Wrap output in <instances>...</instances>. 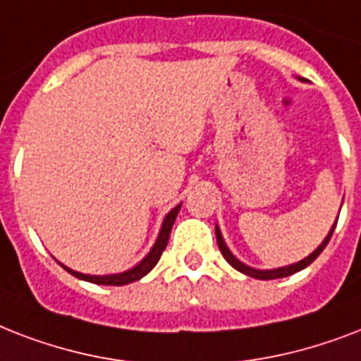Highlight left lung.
I'll use <instances>...</instances> for the list:
<instances>
[{
	"label": "left lung",
	"instance_id": "obj_1",
	"mask_svg": "<svg viewBox=\"0 0 361 361\" xmlns=\"http://www.w3.org/2000/svg\"><path fill=\"white\" fill-rule=\"evenodd\" d=\"M339 219V217H337ZM337 225V221H336ZM336 225L331 226V231L328 232V236L324 238V241L320 243L317 249H314L309 257H305L303 260H300V262L296 264H290V266H283V268H275V269H257V268H251V266H247V264L240 262L234 255L231 252V249L226 247L225 240H223V236H221V231L219 226H215V236H217V245H219L221 252H223V257H225V260L228 264H231L232 268H236L238 271H241V274L249 275V277H255V279H262V281H268V279H279V277H288V275L296 274V271H300V269L307 268L309 264L313 262L314 258L319 257L320 252L324 251V247L328 245V241H330L331 234H334V231H336Z\"/></svg>",
	"mask_w": 361,
	"mask_h": 361
}]
</instances>
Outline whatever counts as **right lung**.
Returning <instances> with one entry per match:
<instances>
[{
	"label": "right lung",
	"instance_id": "add662e5",
	"mask_svg": "<svg viewBox=\"0 0 361 361\" xmlns=\"http://www.w3.org/2000/svg\"><path fill=\"white\" fill-rule=\"evenodd\" d=\"M181 204H178L176 208H172L166 214L163 221V226H161V232H159L157 240L153 243L152 251L147 252L146 257L142 258L140 262L136 264L135 268L127 269L123 274H112V275H87V274H80V271H75V269L67 268L63 266V269H67L71 275H75L78 279L82 281H90V283H95V285H112V286H121V285H129V283H135V281L142 279L144 275H147L155 268V264L159 262V258L163 255L164 247L169 243V236H170V231H172V225H174L176 217H178V212H180Z\"/></svg>",
	"mask_w": 361,
	"mask_h": 361
}]
</instances>
